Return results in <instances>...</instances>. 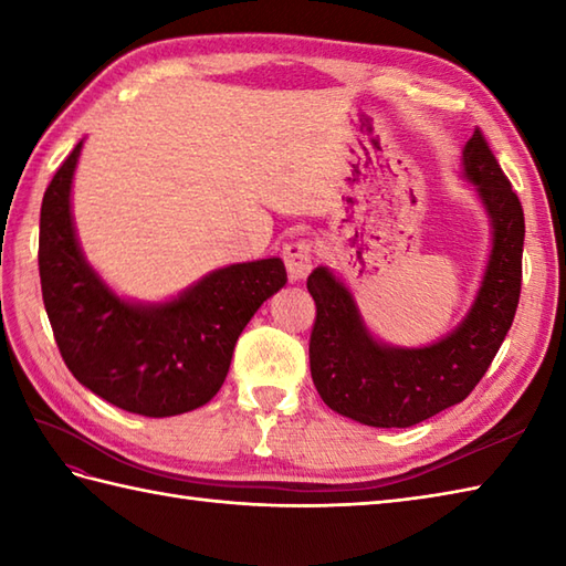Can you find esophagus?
Masks as SVG:
<instances>
[{
	"label": "esophagus",
	"instance_id": "obj_1",
	"mask_svg": "<svg viewBox=\"0 0 566 566\" xmlns=\"http://www.w3.org/2000/svg\"><path fill=\"white\" fill-rule=\"evenodd\" d=\"M282 258L286 264V272H290V280L298 282L314 268V243L308 238H298L286 243L282 248Z\"/></svg>",
	"mask_w": 566,
	"mask_h": 566
}]
</instances>
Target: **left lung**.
Masks as SVG:
<instances>
[{"label":"left lung","instance_id":"8db88e82","mask_svg":"<svg viewBox=\"0 0 566 566\" xmlns=\"http://www.w3.org/2000/svg\"><path fill=\"white\" fill-rule=\"evenodd\" d=\"M464 175L494 223V250L472 311L444 340L420 350L379 345L350 292L326 268L308 274L306 290L316 302L311 377L340 416L375 428L416 426L464 401L506 338L523 282V207L479 128L464 146Z\"/></svg>","mask_w":566,"mask_h":566}]
</instances>
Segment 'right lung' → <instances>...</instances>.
I'll return each instance as SVG.
<instances>
[{
    "label": "right lung",
    "instance_id": "right-lung-1",
    "mask_svg": "<svg viewBox=\"0 0 566 566\" xmlns=\"http://www.w3.org/2000/svg\"><path fill=\"white\" fill-rule=\"evenodd\" d=\"M77 143L41 203L39 272L57 350L82 387L128 413L165 418L209 403L262 302L286 282L280 258L216 270L163 306L112 294L77 248L70 185Z\"/></svg>",
    "mask_w": 566,
    "mask_h": 566
}]
</instances>
